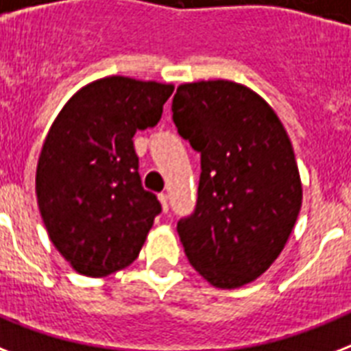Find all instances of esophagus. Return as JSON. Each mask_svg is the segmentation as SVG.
Returning <instances> with one entry per match:
<instances>
[{
	"label": "esophagus",
	"mask_w": 351,
	"mask_h": 351,
	"mask_svg": "<svg viewBox=\"0 0 351 351\" xmlns=\"http://www.w3.org/2000/svg\"><path fill=\"white\" fill-rule=\"evenodd\" d=\"M158 200H160V204H162V209H164L165 213H167V209H169V204H167V195H165V193L158 195Z\"/></svg>",
	"instance_id": "obj_1"
}]
</instances>
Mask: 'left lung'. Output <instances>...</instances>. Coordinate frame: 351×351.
<instances>
[{"instance_id":"obj_1","label":"left lung","mask_w":351,"mask_h":351,"mask_svg":"<svg viewBox=\"0 0 351 351\" xmlns=\"http://www.w3.org/2000/svg\"><path fill=\"white\" fill-rule=\"evenodd\" d=\"M171 111L202 164L195 213L176 224L184 251L211 286L242 288L277 261L302 206L288 132L262 96L230 80L178 85Z\"/></svg>"}]
</instances>
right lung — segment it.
<instances>
[{"label":"right lung","instance_id":"add662e5","mask_svg":"<svg viewBox=\"0 0 351 351\" xmlns=\"http://www.w3.org/2000/svg\"><path fill=\"white\" fill-rule=\"evenodd\" d=\"M173 90L107 76L74 93L52 121L36 198L49 239L80 275L107 277L132 264L162 211L142 187L132 136L158 123Z\"/></svg>","mask_w":351,"mask_h":351}]
</instances>
